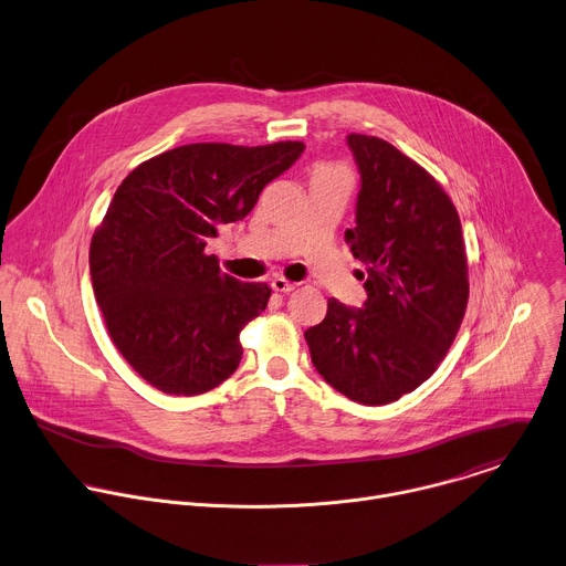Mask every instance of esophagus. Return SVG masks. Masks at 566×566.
<instances>
[{
  "label": "esophagus",
  "mask_w": 566,
  "mask_h": 566,
  "mask_svg": "<svg viewBox=\"0 0 566 566\" xmlns=\"http://www.w3.org/2000/svg\"><path fill=\"white\" fill-rule=\"evenodd\" d=\"M271 289H273L275 293H291V291L295 289V284H291L289 280H284V277H280V275H275V277L271 280Z\"/></svg>",
  "instance_id": "esophagus-1"
}]
</instances>
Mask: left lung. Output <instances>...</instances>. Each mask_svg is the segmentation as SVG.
Returning <instances> with one entry per match:
<instances>
[{"instance_id": "8db88e82", "label": "left lung", "mask_w": 566, "mask_h": 566, "mask_svg": "<svg viewBox=\"0 0 566 566\" xmlns=\"http://www.w3.org/2000/svg\"><path fill=\"white\" fill-rule=\"evenodd\" d=\"M359 169L355 227L346 242L366 302L335 297L304 333L313 366L344 397L386 406L419 388L450 350L470 297L459 213L443 187L377 136L348 134Z\"/></svg>"}]
</instances>
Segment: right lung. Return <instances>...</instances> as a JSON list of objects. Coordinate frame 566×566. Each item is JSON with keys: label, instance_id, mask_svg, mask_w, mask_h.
<instances>
[{"label": "right lung", "instance_id": "1", "mask_svg": "<svg viewBox=\"0 0 566 566\" xmlns=\"http://www.w3.org/2000/svg\"><path fill=\"white\" fill-rule=\"evenodd\" d=\"M302 151L297 140L193 143L145 160L118 185L92 235V289L112 342L160 392L202 395L240 366V331L266 308L271 289L222 273L205 247Z\"/></svg>", "mask_w": 566, "mask_h": 566}]
</instances>
